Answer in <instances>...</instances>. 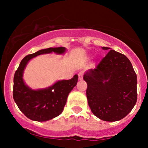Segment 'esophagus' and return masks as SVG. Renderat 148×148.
I'll use <instances>...</instances> for the list:
<instances>
[{
	"instance_id": "obj_1",
	"label": "esophagus",
	"mask_w": 148,
	"mask_h": 148,
	"mask_svg": "<svg viewBox=\"0 0 148 148\" xmlns=\"http://www.w3.org/2000/svg\"><path fill=\"white\" fill-rule=\"evenodd\" d=\"M78 76H79V80H82L83 76H84V72H80L79 74H78Z\"/></svg>"
}]
</instances>
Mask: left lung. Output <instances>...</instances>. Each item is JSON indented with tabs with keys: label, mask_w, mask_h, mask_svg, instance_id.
Wrapping results in <instances>:
<instances>
[{
	"label": "left lung",
	"mask_w": 148,
	"mask_h": 148,
	"mask_svg": "<svg viewBox=\"0 0 148 148\" xmlns=\"http://www.w3.org/2000/svg\"><path fill=\"white\" fill-rule=\"evenodd\" d=\"M84 79L91 111L103 121L121 120L136 103V74L130 60L120 53L110 50L95 69L85 73Z\"/></svg>",
	"instance_id": "1"
}]
</instances>
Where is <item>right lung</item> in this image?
<instances>
[{"label":"right lung","instance_id":"1","mask_svg":"<svg viewBox=\"0 0 148 148\" xmlns=\"http://www.w3.org/2000/svg\"><path fill=\"white\" fill-rule=\"evenodd\" d=\"M65 51L64 47L49 48L26 56L15 72L13 98L20 111L30 120L44 122L60 115L67 102L69 93L76 86L79 77L75 74L72 79L58 81L49 88L33 90L25 84L23 79L26 64L32 58L41 54L52 52L63 54Z\"/></svg>","mask_w":148,"mask_h":148}]
</instances>
